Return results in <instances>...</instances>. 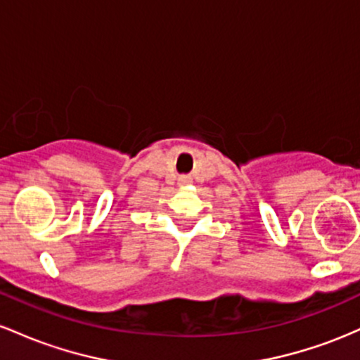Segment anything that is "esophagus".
Instances as JSON below:
<instances>
[{"label": "esophagus", "instance_id": "obj_1", "mask_svg": "<svg viewBox=\"0 0 360 360\" xmlns=\"http://www.w3.org/2000/svg\"><path fill=\"white\" fill-rule=\"evenodd\" d=\"M188 181H191L188 176H181V179H180V184H188Z\"/></svg>", "mask_w": 360, "mask_h": 360}]
</instances>
